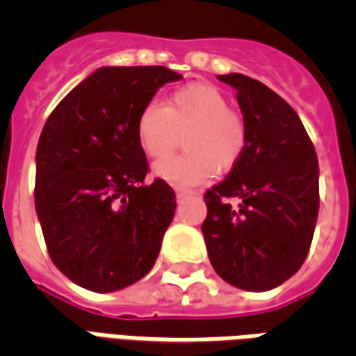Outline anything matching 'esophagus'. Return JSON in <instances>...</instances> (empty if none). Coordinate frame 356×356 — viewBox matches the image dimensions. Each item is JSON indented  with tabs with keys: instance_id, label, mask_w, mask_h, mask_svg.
<instances>
[{
	"instance_id": "1",
	"label": "esophagus",
	"mask_w": 356,
	"mask_h": 356,
	"mask_svg": "<svg viewBox=\"0 0 356 356\" xmlns=\"http://www.w3.org/2000/svg\"><path fill=\"white\" fill-rule=\"evenodd\" d=\"M173 191L177 194V198H191V196H196V191L193 188H188V186H181V185H175L173 186Z\"/></svg>"
}]
</instances>
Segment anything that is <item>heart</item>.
<instances>
[{
	"mask_svg": "<svg viewBox=\"0 0 356 356\" xmlns=\"http://www.w3.org/2000/svg\"><path fill=\"white\" fill-rule=\"evenodd\" d=\"M137 140L145 154L162 158L177 148L183 133L185 152L154 163L156 175L170 183L196 185L216 173H229L244 158L248 125L231 110L227 95L209 83H188L160 102H148L137 116Z\"/></svg>",
	"mask_w": 356,
	"mask_h": 356,
	"instance_id": "b5f03b06",
	"label": "heart"
}]
</instances>
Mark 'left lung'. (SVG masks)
I'll list each match as a JSON object with an SVG mask.
<instances>
[{"label": "left lung", "mask_w": 356, "mask_h": 356, "mask_svg": "<svg viewBox=\"0 0 356 356\" xmlns=\"http://www.w3.org/2000/svg\"><path fill=\"white\" fill-rule=\"evenodd\" d=\"M236 89L248 125L240 163L204 194L202 232L225 282L267 291L305 261L318 217V160L288 102L244 74L217 76Z\"/></svg>", "instance_id": "1"}]
</instances>
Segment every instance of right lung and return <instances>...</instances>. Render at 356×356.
I'll return each mask as SVG.
<instances>
[{
	"label": "right lung",
	"mask_w": 356,
	"mask_h": 356,
	"mask_svg": "<svg viewBox=\"0 0 356 356\" xmlns=\"http://www.w3.org/2000/svg\"><path fill=\"white\" fill-rule=\"evenodd\" d=\"M183 76L165 66H102L58 102L35 150L34 200L55 267L99 293L137 282L154 265L175 216L165 181L145 185L137 116Z\"/></svg>",
	"instance_id": "right-lung-1"
}]
</instances>
